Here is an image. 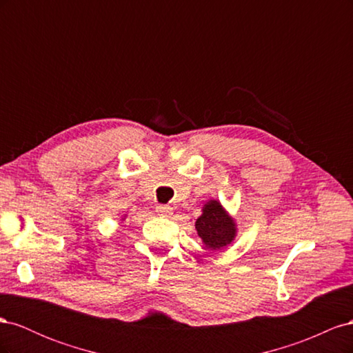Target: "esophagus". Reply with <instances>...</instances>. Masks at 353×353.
Listing matches in <instances>:
<instances>
[{
  "label": "esophagus",
  "mask_w": 353,
  "mask_h": 353,
  "mask_svg": "<svg viewBox=\"0 0 353 353\" xmlns=\"http://www.w3.org/2000/svg\"><path fill=\"white\" fill-rule=\"evenodd\" d=\"M156 212L159 216H163V218H169L170 215H172V208L168 206V205H159L156 208Z\"/></svg>",
  "instance_id": "esophagus-1"
}]
</instances>
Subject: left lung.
<instances>
[{"mask_svg": "<svg viewBox=\"0 0 353 353\" xmlns=\"http://www.w3.org/2000/svg\"><path fill=\"white\" fill-rule=\"evenodd\" d=\"M196 230L206 249L221 250L227 248L237 236V223L223 209L221 201L209 200L196 221Z\"/></svg>", "mask_w": 353, "mask_h": 353, "instance_id": "8db88e82", "label": "left lung"}]
</instances>
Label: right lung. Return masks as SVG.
<instances>
[{
  "instance_id": "1",
  "label": "right lung",
  "mask_w": 353,
  "mask_h": 353,
  "mask_svg": "<svg viewBox=\"0 0 353 353\" xmlns=\"http://www.w3.org/2000/svg\"><path fill=\"white\" fill-rule=\"evenodd\" d=\"M125 218H126V215H125V216H123V218H122V221H123V219H125Z\"/></svg>"
}]
</instances>
